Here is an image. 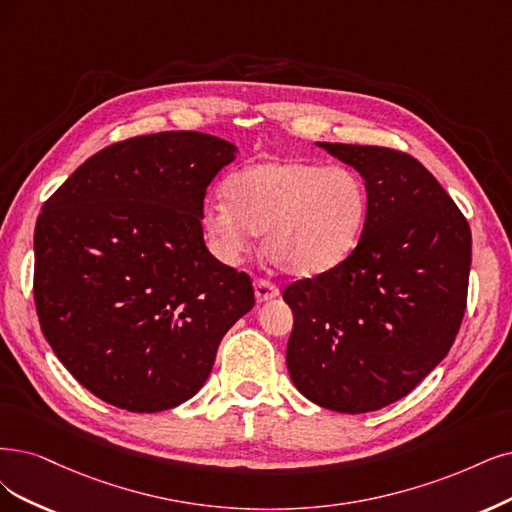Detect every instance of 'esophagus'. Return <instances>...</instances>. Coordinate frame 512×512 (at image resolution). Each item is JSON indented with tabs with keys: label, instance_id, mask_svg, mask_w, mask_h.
<instances>
[{
	"label": "esophagus",
	"instance_id": "34e87169",
	"mask_svg": "<svg viewBox=\"0 0 512 512\" xmlns=\"http://www.w3.org/2000/svg\"><path fill=\"white\" fill-rule=\"evenodd\" d=\"M278 295H280L278 287L272 285L270 280H266V278H257V280H255V297H257L259 304H261V301L274 299V297H278Z\"/></svg>",
	"mask_w": 512,
	"mask_h": 512
}]
</instances>
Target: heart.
Instances as JSON below:
<instances>
[{"mask_svg":"<svg viewBox=\"0 0 512 512\" xmlns=\"http://www.w3.org/2000/svg\"><path fill=\"white\" fill-rule=\"evenodd\" d=\"M225 200L204 206L202 225L232 259L253 234L282 272L314 276L339 266L361 240L369 211L352 170L287 158L246 166L225 181Z\"/></svg>","mask_w":512,"mask_h":512,"instance_id":"heart-1","label":"heart"}]
</instances>
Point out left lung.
<instances>
[{"mask_svg":"<svg viewBox=\"0 0 512 512\" xmlns=\"http://www.w3.org/2000/svg\"><path fill=\"white\" fill-rule=\"evenodd\" d=\"M365 179L361 240L339 266L291 282L287 367L295 388L339 413L403 399L447 356L468 295L466 217L405 151L318 143Z\"/></svg>","mask_w":512,"mask_h":512,"instance_id":"left-lung-1","label":"left lung"}]
</instances>
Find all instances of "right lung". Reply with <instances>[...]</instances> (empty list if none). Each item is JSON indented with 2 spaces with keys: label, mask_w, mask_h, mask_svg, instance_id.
I'll list each match as a JSON object with an SVG mask.
<instances>
[{
  "label": "right lung",
  "mask_w": 512,
  "mask_h": 512,
  "mask_svg": "<svg viewBox=\"0 0 512 512\" xmlns=\"http://www.w3.org/2000/svg\"><path fill=\"white\" fill-rule=\"evenodd\" d=\"M236 147L194 130L113 143L44 202L33 297L59 361L135 413L185 403L219 342L255 306L251 276L208 253L206 187Z\"/></svg>",
  "instance_id": "right-lung-1"
}]
</instances>
